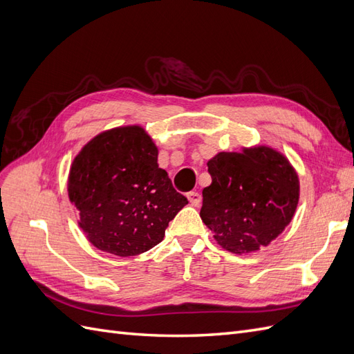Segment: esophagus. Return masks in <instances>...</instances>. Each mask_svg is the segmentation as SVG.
<instances>
[{
	"label": "esophagus",
	"instance_id": "1",
	"mask_svg": "<svg viewBox=\"0 0 354 354\" xmlns=\"http://www.w3.org/2000/svg\"><path fill=\"white\" fill-rule=\"evenodd\" d=\"M187 199H189V202H190L194 207H199L201 202H202V196L198 194V192H195V190L189 192V194H187Z\"/></svg>",
	"mask_w": 354,
	"mask_h": 354
}]
</instances>
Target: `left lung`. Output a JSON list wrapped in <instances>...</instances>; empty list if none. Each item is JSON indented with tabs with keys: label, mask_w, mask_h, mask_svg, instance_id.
Wrapping results in <instances>:
<instances>
[{
	"label": "left lung",
	"mask_w": 354,
	"mask_h": 354,
	"mask_svg": "<svg viewBox=\"0 0 354 354\" xmlns=\"http://www.w3.org/2000/svg\"><path fill=\"white\" fill-rule=\"evenodd\" d=\"M207 165L212 181L202 190L201 218L221 248L233 254L259 251L291 223L299 181L282 153L255 146L220 152Z\"/></svg>",
	"instance_id": "8db88e82"
}]
</instances>
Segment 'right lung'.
<instances>
[{
	"mask_svg": "<svg viewBox=\"0 0 354 354\" xmlns=\"http://www.w3.org/2000/svg\"><path fill=\"white\" fill-rule=\"evenodd\" d=\"M69 199L95 248L118 257L146 252L164 239L187 199L158 165V147L138 125L100 133L73 159Z\"/></svg>",
	"mask_w": 354,
	"mask_h": 354,
	"instance_id": "right-lung-1",
	"label": "right lung"
}]
</instances>
